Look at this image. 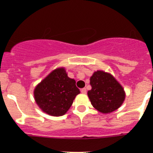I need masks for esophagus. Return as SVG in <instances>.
Segmentation results:
<instances>
[{
	"instance_id": "1",
	"label": "esophagus",
	"mask_w": 153,
	"mask_h": 153,
	"mask_svg": "<svg viewBox=\"0 0 153 153\" xmlns=\"http://www.w3.org/2000/svg\"><path fill=\"white\" fill-rule=\"evenodd\" d=\"M81 93H82V94H86V88H82V89H81Z\"/></svg>"
}]
</instances>
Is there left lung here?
I'll use <instances>...</instances> for the list:
<instances>
[{
    "label": "left lung",
    "mask_w": 153,
    "mask_h": 153,
    "mask_svg": "<svg viewBox=\"0 0 153 153\" xmlns=\"http://www.w3.org/2000/svg\"><path fill=\"white\" fill-rule=\"evenodd\" d=\"M88 97L96 109L103 114L116 110L123 103L126 94L122 86L110 74L98 71L91 77Z\"/></svg>",
    "instance_id": "left-lung-1"
}]
</instances>
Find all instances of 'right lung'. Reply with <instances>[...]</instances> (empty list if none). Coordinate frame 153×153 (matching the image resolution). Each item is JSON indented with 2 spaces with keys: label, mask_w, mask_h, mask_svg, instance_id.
<instances>
[{
  "label": "right lung",
  "mask_w": 153,
  "mask_h": 153,
  "mask_svg": "<svg viewBox=\"0 0 153 153\" xmlns=\"http://www.w3.org/2000/svg\"><path fill=\"white\" fill-rule=\"evenodd\" d=\"M79 93L75 81L67 76L64 68H58L36 87L34 96L43 111L59 117L67 113Z\"/></svg>",
  "instance_id": "1"
}]
</instances>
